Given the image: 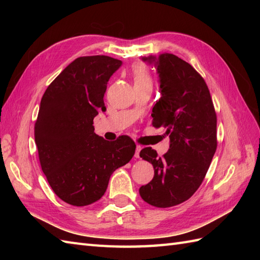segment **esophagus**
<instances>
[{
  "label": "esophagus",
  "instance_id": "obj_1",
  "mask_svg": "<svg viewBox=\"0 0 260 260\" xmlns=\"http://www.w3.org/2000/svg\"><path fill=\"white\" fill-rule=\"evenodd\" d=\"M142 150V146L141 145H136V152H135V157L139 158L140 157V152Z\"/></svg>",
  "mask_w": 260,
  "mask_h": 260
}]
</instances>
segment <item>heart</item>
Segmentation results:
<instances>
[{
    "label": "heart",
    "mask_w": 260,
    "mask_h": 260,
    "mask_svg": "<svg viewBox=\"0 0 260 260\" xmlns=\"http://www.w3.org/2000/svg\"><path fill=\"white\" fill-rule=\"evenodd\" d=\"M132 75H133L134 85L151 81V77H150V74H148L147 68L143 63L134 64L133 68H132Z\"/></svg>",
    "instance_id": "b5f03b06"
}]
</instances>
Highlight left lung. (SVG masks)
<instances>
[{
    "label": "left lung",
    "instance_id": "obj_1",
    "mask_svg": "<svg viewBox=\"0 0 260 260\" xmlns=\"http://www.w3.org/2000/svg\"><path fill=\"white\" fill-rule=\"evenodd\" d=\"M142 60L157 69L161 98L153 107V126L167 128L170 148L163 156L152 147L141 151L153 165L154 178L140 194L153 207L169 208L201 185L217 150V115L206 81L190 63L172 53Z\"/></svg>",
    "mask_w": 260,
    "mask_h": 260
}]
</instances>
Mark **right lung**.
<instances>
[{"label":"right lung","mask_w":260,"mask_h":260,"mask_svg":"<svg viewBox=\"0 0 260 260\" xmlns=\"http://www.w3.org/2000/svg\"><path fill=\"white\" fill-rule=\"evenodd\" d=\"M120 66L108 56L79 57L42 96L35 125L39 159L53 192L71 206L99 200L110 175L135 153L128 136L108 142L93 133V118L106 109L107 82Z\"/></svg>","instance_id":"obj_1"}]
</instances>
